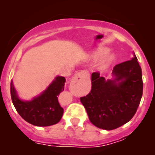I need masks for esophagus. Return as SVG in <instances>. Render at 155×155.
Masks as SVG:
<instances>
[{
	"label": "esophagus",
	"instance_id": "esophagus-1",
	"mask_svg": "<svg viewBox=\"0 0 155 155\" xmlns=\"http://www.w3.org/2000/svg\"><path fill=\"white\" fill-rule=\"evenodd\" d=\"M84 74V71H81V72H78V73L76 74L73 77V78L71 79V84H70L71 88H73V87H75L77 84H80L82 81V77H83Z\"/></svg>",
	"mask_w": 155,
	"mask_h": 155
}]
</instances>
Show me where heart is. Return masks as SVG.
I'll list each match as a JSON object with an SVG mask.
<instances>
[{
  "instance_id": "obj_1",
  "label": "heart",
  "mask_w": 155,
  "mask_h": 155,
  "mask_svg": "<svg viewBox=\"0 0 155 155\" xmlns=\"http://www.w3.org/2000/svg\"><path fill=\"white\" fill-rule=\"evenodd\" d=\"M109 50L107 48L101 47L98 48V50H95L91 55V60L94 61H97L100 59H102L104 56L108 53ZM113 61V57L112 56H107V57H104L102 60L101 63L99 64V69L101 71H105L109 67Z\"/></svg>"
}]
</instances>
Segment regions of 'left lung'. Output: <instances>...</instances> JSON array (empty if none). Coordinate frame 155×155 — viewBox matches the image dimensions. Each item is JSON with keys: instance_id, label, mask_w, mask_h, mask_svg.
<instances>
[{"instance_id": "left-lung-1", "label": "left lung", "mask_w": 155, "mask_h": 155, "mask_svg": "<svg viewBox=\"0 0 155 155\" xmlns=\"http://www.w3.org/2000/svg\"><path fill=\"white\" fill-rule=\"evenodd\" d=\"M113 80L100 73L91 74V89L81 102L91 124L112 130L124 125L135 115L143 94L141 68L134 54L132 60L113 68Z\"/></svg>"}]
</instances>
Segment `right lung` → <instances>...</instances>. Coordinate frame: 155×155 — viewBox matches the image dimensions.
Segmentation results:
<instances>
[{
	"label": "right lung",
	"mask_w": 155,
	"mask_h": 155,
	"mask_svg": "<svg viewBox=\"0 0 155 155\" xmlns=\"http://www.w3.org/2000/svg\"><path fill=\"white\" fill-rule=\"evenodd\" d=\"M66 79L57 77L40 95L31 101H22L18 97L13 82H11V96L18 114L29 124L48 127L57 124L62 118L64 109L58 102V95L64 89Z\"/></svg>",
	"instance_id": "obj_1"
}]
</instances>
